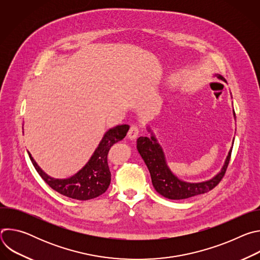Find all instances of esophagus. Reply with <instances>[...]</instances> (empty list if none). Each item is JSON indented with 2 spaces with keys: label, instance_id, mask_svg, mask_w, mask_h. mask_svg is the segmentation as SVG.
<instances>
[{
  "label": "esophagus",
  "instance_id": "esophagus-1",
  "mask_svg": "<svg viewBox=\"0 0 260 260\" xmlns=\"http://www.w3.org/2000/svg\"><path fill=\"white\" fill-rule=\"evenodd\" d=\"M139 133H140L139 126L138 125H132L128 133H127V138L133 141V140L137 139V137L139 136Z\"/></svg>",
  "mask_w": 260,
  "mask_h": 260
}]
</instances>
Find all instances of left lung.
Returning <instances> with one entry per match:
<instances>
[{
    "instance_id": "1",
    "label": "left lung",
    "mask_w": 260,
    "mask_h": 260,
    "mask_svg": "<svg viewBox=\"0 0 260 260\" xmlns=\"http://www.w3.org/2000/svg\"><path fill=\"white\" fill-rule=\"evenodd\" d=\"M214 77L226 83V80L219 74H215ZM233 114L236 119L235 110H233ZM147 131L150 133L151 136L149 138L140 137L137 140V149L148 170H149L153 187L162 197L169 200H185L206 193L213 189L220 182L222 177L224 176L230 162L234 141L223 166L214 177L202 182H187L177 177L170 169L162 147L158 143V140L150 125H147Z\"/></svg>"
}]
</instances>
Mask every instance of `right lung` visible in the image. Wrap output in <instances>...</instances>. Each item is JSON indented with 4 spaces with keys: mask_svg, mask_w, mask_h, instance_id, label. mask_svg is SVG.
Masks as SVG:
<instances>
[{
    "mask_svg": "<svg viewBox=\"0 0 260 260\" xmlns=\"http://www.w3.org/2000/svg\"><path fill=\"white\" fill-rule=\"evenodd\" d=\"M128 129L129 125L127 124L116 125L108 129L85 166L76 174L64 179H56L47 175L35 161L31 154L28 151L27 153L36 171L53 190L70 199L87 201L100 197L108 189L111 182L107 160L108 152L114 144L123 140Z\"/></svg>",
    "mask_w": 260,
    "mask_h": 260,
    "instance_id": "right-lung-1",
    "label": "right lung"
}]
</instances>
